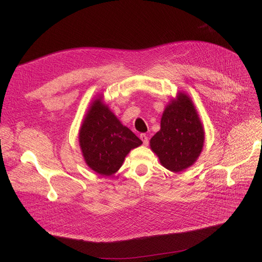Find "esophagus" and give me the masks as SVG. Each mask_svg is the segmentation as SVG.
Listing matches in <instances>:
<instances>
[{
    "label": "esophagus",
    "mask_w": 262,
    "mask_h": 262,
    "mask_svg": "<svg viewBox=\"0 0 262 262\" xmlns=\"http://www.w3.org/2000/svg\"><path fill=\"white\" fill-rule=\"evenodd\" d=\"M140 139L143 141V144L144 145H147L148 144V137H147V134H145V133H142V134H140Z\"/></svg>",
    "instance_id": "esophagus-1"
}]
</instances>
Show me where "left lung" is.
<instances>
[{
  "label": "left lung",
  "mask_w": 262,
  "mask_h": 262,
  "mask_svg": "<svg viewBox=\"0 0 262 262\" xmlns=\"http://www.w3.org/2000/svg\"><path fill=\"white\" fill-rule=\"evenodd\" d=\"M203 142L204 130L193 102L188 95L179 93L166 106L161 130L149 141L150 148L165 168L179 172L194 164Z\"/></svg>",
  "instance_id": "8db88e82"
}]
</instances>
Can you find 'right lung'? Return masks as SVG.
Returning a JSON list of instances; mask_svg holds the SVG:
<instances>
[{
  "mask_svg": "<svg viewBox=\"0 0 262 262\" xmlns=\"http://www.w3.org/2000/svg\"><path fill=\"white\" fill-rule=\"evenodd\" d=\"M78 140L87 166L102 176L117 172L130 150L142 144L136 134L110 112L101 97L91 104Z\"/></svg>",
  "mask_w": 262,
  "mask_h": 262,
  "instance_id": "1",
  "label": "right lung"
}]
</instances>
